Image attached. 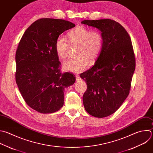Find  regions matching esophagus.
<instances>
[{"instance_id":"esophagus-1","label":"esophagus","mask_w":153,"mask_h":153,"mask_svg":"<svg viewBox=\"0 0 153 153\" xmlns=\"http://www.w3.org/2000/svg\"><path fill=\"white\" fill-rule=\"evenodd\" d=\"M76 80H77V81L81 80V78L79 75H76Z\"/></svg>"}]
</instances>
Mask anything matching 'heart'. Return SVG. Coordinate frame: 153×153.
<instances>
[{
  "label": "heart",
  "mask_w": 153,
  "mask_h": 153,
  "mask_svg": "<svg viewBox=\"0 0 153 153\" xmlns=\"http://www.w3.org/2000/svg\"><path fill=\"white\" fill-rule=\"evenodd\" d=\"M68 41L65 37L59 36L55 41V51L60 58L65 59L68 56L70 44L71 46H78L76 52L78 56L70 59L64 64L66 70L76 73L84 71L88 67L89 61L94 63L99 56L103 46V38L99 31H91L80 26L68 32Z\"/></svg>",
  "instance_id": "obj_1"
}]
</instances>
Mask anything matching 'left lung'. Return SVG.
Masks as SVG:
<instances>
[{
	"instance_id": "8db88e82",
	"label": "left lung",
	"mask_w": 153,
	"mask_h": 153,
	"mask_svg": "<svg viewBox=\"0 0 153 153\" xmlns=\"http://www.w3.org/2000/svg\"><path fill=\"white\" fill-rule=\"evenodd\" d=\"M82 23L99 29L103 38V48L94 65L80 74L87 84L83 105L91 115L106 117L120 108L130 92L136 67L131 40L115 20H86Z\"/></svg>"
}]
</instances>
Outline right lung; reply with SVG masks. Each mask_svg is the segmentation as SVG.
Returning a JSON list of instances; mask_svg holds the SVG:
<instances>
[{
    "label": "right lung",
    "mask_w": 153,
    "mask_h": 153,
    "mask_svg": "<svg viewBox=\"0 0 153 153\" xmlns=\"http://www.w3.org/2000/svg\"><path fill=\"white\" fill-rule=\"evenodd\" d=\"M75 26L69 21L40 19L25 32L16 53V81L26 104L41 114L59 111L64 103V89L76 81L71 73L61 72L55 41Z\"/></svg>",
    "instance_id": "right-lung-1"
}]
</instances>
